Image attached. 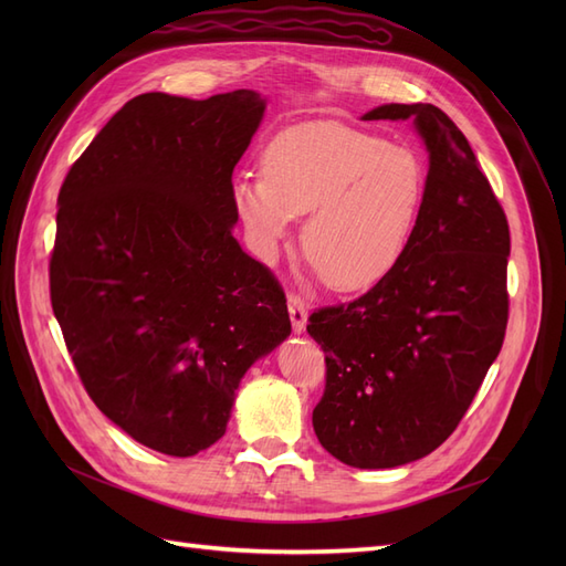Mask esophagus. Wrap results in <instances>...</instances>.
<instances>
[{
  "instance_id": "1",
  "label": "esophagus",
  "mask_w": 566,
  "mask_h": 566,
  "mask_svg": "<svg viewBox=\"0 0 566 566\" xmlns=\"http://www.w3.org/2000/svg\"><path fill=\"white\" fill-rule=\"evenodd\" d=\"M287 312H290V323H293V331L300 335L306 325V306L304 300L297 295L287 297Z\"/></svg>"
}]
</instances>
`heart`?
<instances>
[{
    "instance_id": "b5f03b06",
    "label": "heart",
    "mask_w": 566,
    "mask_h": 566,
    "mask_svg": "<svg viewBox=\"0 0 566 566\" xmlns=\"http://www.w3.org/2000/svg\"><path fill=\"white\" fill-rule=\"evenodd\" d=\"M427 191L408 146L335 119L283 129L264 150V175H238L231 202L262 262L304 217L302 250L335 290H364L401 260Z\"/></svg>"
}]
</instances>
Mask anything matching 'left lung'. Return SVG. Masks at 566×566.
Here are the masks:
<instances>
[{
    "label": "left lung",
    "mask_w": 566,
    "mask_h": 566,
    "mask_svg": "<svg viewBox=\"0 0 566 566\" xmlns=\"http://www.w3.org/2000/svg\"><path fill=\"white\" fill-rule=\"evenodd\" d=\"M430 156L413 235L366 295L310 316L325 352L314 408L321 447L361 470L424 458L451 437L499 356L507 325V219L453 119L432 104H385Z\"/></svg>",
    "instance_id": "obj_1"
}]
</instances>
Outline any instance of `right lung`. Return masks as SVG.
<instances>
[{"label":"right lung","mask_w":566,"mask_h":566,"mask_svg":"<svg viewBox=\"0 0 566 566\" xmlns=\"http://www.w3.org/2000/svg\"><path fill=\"white\" fill-rule=\"evenodd\" d=\"M264 108L252 90L134 96L61 186L65 347L101 413L165 455L224 437L243 375L290 335L279 281L233 238V167Z\"/></svg>","instance_id":"right-lung-1"}]
</instances>
